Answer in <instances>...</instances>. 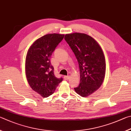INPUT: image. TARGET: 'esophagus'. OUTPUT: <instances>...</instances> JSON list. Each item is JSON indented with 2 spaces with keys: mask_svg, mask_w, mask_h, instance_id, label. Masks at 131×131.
<instances>
[{
  "mask_svg": "<svg viewBox=\"0 0 131 131\" xmlns=\"http://www.w3.org/2000/svg\"><path fill=\"white\" fill-rule=\"evenodd\" d=\"M70 76H64V79H65V80H68V79H70Z\"/></svg>",
  "mask_w": 131,
  "mask_h": 131,
  "instance_id": "esophagus-1",
  "label": "esophagus"
}]
</instances>
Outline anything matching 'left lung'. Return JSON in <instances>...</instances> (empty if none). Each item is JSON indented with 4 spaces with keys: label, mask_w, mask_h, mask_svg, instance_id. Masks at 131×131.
Instances as JSON below:
<instances>
[{
    "label": "left lung",
    "mask_w": 131,
    "mask_h": 131,
    "mask_svg": "<svg viewBox=\"0 0 131 131\" xmlns=\"http://www.w3.org/2000/svg\"><path fill=\"white\" fill-rule=\"evenodd\" d=\"M64 39L79 64L80 84L74 90L86 97L97 90L104 82L106 71L104 53L97 41L86 34H67Z\"/></svg>",
    "instance_id": "8db88e82"
}]
</instances>
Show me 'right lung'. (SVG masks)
<instances>
[{"instance_id": "right-lung-1", "label": "right lung", "mask_w": 131, "mask_h": 131, "mask_svg": "<svg viewBox=\"0 0 131 131\" xmlns=\"http://www.w3.org/2000/svg\"><path fill=\"white\" fill-rule=\"evenodd\" d=\"M64 34H48L39 38L31 45L27 53L25 72L30 86L43 98L54 92L63 81L54 76L50 58L61 42Z\"/></svg>"}]
</instances>
